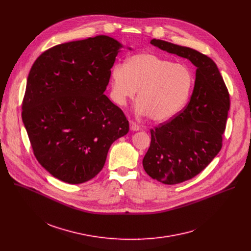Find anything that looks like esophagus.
<instances>
[{
  "label": "esophagus",
  "instance_id": "obj_1",
  "mask_svg": "<svg viewBox=\"0 0 251 251\" xmlns=\"http://www.w3.org/2000/svg\"><path fill=\"white\" fill-rule=\"evenodd\" d=\"M130 129L132 131H139L140 130V126L137 123H135L134 121H130Z\"/></svg>",
  "mask_w": 251,
  "mask_h": 251
}]
</instances>
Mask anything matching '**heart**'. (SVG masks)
Listing matches in <instances>:
<instances>
[{"label": "heart", "instance_id": "heart-1", "mask_svg": "<svg viewBox=\"0 0 251 251\" xmlns=\"http://www.w3.org/2000/svg\"><path fill=\"white\" fill-rule=\"evenodd\" d=\"M111 97L124 106L138 90L136 111L154 121H166L181 112L195 87L192 69L153 53H138L110 73Z\"/></svg>", "mask_w": 251, "mask_h": 251}]
</instances>
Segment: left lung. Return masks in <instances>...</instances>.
Wrapping results in <instances>:
<instances>
[{
    "mask_svg": "<svg viewBox=\"0 0 251 251\" xmlns=\"http://www.w3.org/2000/svg\"><path fill=\"white\" fill-rule=\"evenodd\" d=\"M151 44L189 59L196 67L191 100L176 117L151 129V144L143 159L145 172L166 185L196 176L222 149L229 110V94L220 70L208 56L161 40Z\"/></svg>",
    "mask_w": 251,
    "mask_h": 251,
    "instance_id": "8db88e82",
    "label": "left lung"
}]
</instances>
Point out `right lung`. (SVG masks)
<instances>
[{
	"label": "right lung",
	"mask_w": 251,
	"mask_h": 251,
	"mask_svg": "<svg viewBox=\"0 0 251 251\" xmlns=\"http://www.w3.org/2000/svg\"><path fill=\"white\" fill-rule=\"evenodd\" d=\"M122 48L107 35L65 43L29 70L23 122L35 158L64 183L93 178L112 143L129 131L123 111L104 94Z\"/></svg>",
	"instance_id": "1"
}]
</instances>
